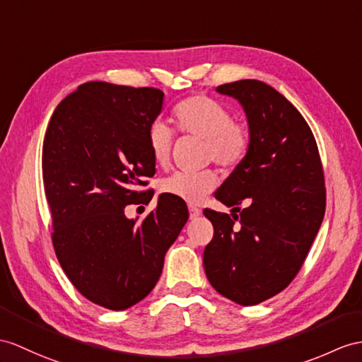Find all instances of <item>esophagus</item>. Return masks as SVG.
Segmentation results:
<instances>
[{
  "instance_id": "1",
  "label": "esophagus",
  "mask_w": 362,
  "mask_h": 362,
  "mask_svg": "<svg viewBox=\"0 0 362 362\" xmlns=\"http://www.w3.org/2000/svg\"><path fill=\"white\" fill-rule=\"evenodd\" d=\"M189 214H190V219H193V218H198V216L201 215V210H199L197 206L189 204Z\"/></svg>"
}]
</instances>
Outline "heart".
Segmentation results:
<instances>
[{
    "label": "heart",
    "mask_w": 362,
    "mask_h": 362,
    "mask_svg": "<svg viewBox=\"0 0 362 362\" xmlns=\"http://www.w3.org/2000/svg\"><path fill=\"white\" fill-rule=\"evenodd\" d=\"M172 118L181 134L204 139V158L223 167L241 164L250 151V132L233 121L224 104L206 95H193L173 107ZM147 144L153 164L165 169L170 163L173 135L164 122L155 121L147 132ZM218 184L214 169L175 172L161 181V192L186 202H199Z\"/></svg>",
    "instance_id": "1"
}]
</instances>
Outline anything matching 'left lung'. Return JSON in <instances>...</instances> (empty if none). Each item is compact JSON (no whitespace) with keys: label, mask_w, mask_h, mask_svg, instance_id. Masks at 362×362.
I'll return each instance as SVG.
<instances>
[{"label":"left lung","mask_w":362,"mask_h":362,"mask_svg":"<svg viewBox=\"0 0 362 362\" xmlns=\"http://www.w3.org/2000/svg\"><path fill=\"white\" fill-rule=\"evenodd\" d=\"M216 92L240 101L252 143L215 193L233 207L232 216L204 210L214 238L202 262L218 293L255 305L284 290L304 264L325 211L324 170L310 127L273 87L241 79ZM245 197L248 207L240 212Z\"/></svg>","instance_id":"8db88e82"}]
</instances>
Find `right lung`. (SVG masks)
Returning <instances> with one entry per match:
<instances>
[{
  "mask_svg": "<svg viewBox=\"0 0 362 362\" xmlns=\"http://www.w3.org/2000/svg\"><path fill=\"white\" fill-rule=\"evenodd\" d=\"M164 92L89 81L58 104L42 144L44 192L57 258L79 293L110 310L144 299L165 252L189 219L182 201L160 195L143 223L124 207L148 202L155 164L147 132Z\"/></svg>",
  "mask_w": 362,
  "mask_h": 362,
  "instance_id": "1",
  "label": "right lung"
}]
</instances>
